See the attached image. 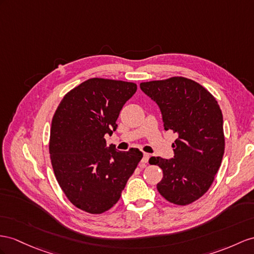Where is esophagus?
<instances>
[{"label":"esophagus","mask_w":254,"mask_h":254,"mask_svg":"<svg viewBox=\"0 0 254 254\" xmlns=\"http://www.w3.org/2000/svg\"><path fill=\"white\" fill-rule=\"evenodd\" d=\"M148 161H149V154H148V153H144V155H142V159H141L140 167H141V168L146 167V164L148 163Z\"/></svg>","instance_id":"obj_1"}]
</instances>
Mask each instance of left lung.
<instances>
[{
	"label": "left lung",
	"instance_id": "1",
	"mask_svg": "<svg viewBox=\"0 0 254 254\" xmlns=\"http://www.w3.org/2000/svg\"><path fill=\"white\" fill-rule=\"evenodd\" d=\"M140 89L160 106L164 129L178 135L174 159L149 160L163 171L157 189L172 204L189 205L209 190L222 162V112L209 91L186 77L141 82Z\"/></svg>",
	"mask_w": 254,
	"mask_h": 254
}]
</instances>
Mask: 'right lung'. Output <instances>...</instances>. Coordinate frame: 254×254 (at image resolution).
I'll return each instance as SVG.
<instances>
[{
    "label": "right lung",
    "mask_w": 254,
    "mask_h": 254,
    "mask_svg": "<svg viewBox=\"0 0 254 254\" xmlns=\"http://www.w3.org/2000/svg\"><path fill=\"white\" fill-rule=\"evenodd\" d=\"M136 90L134 82L91 78L65 94L54 115L49 153L55 176L70 203L88 213L117 204L142 158L138 149L118 151L104 138L117 129L120 110Z\"/></svg>",
    "instance_id": "add662e5"
}]
</instances>
